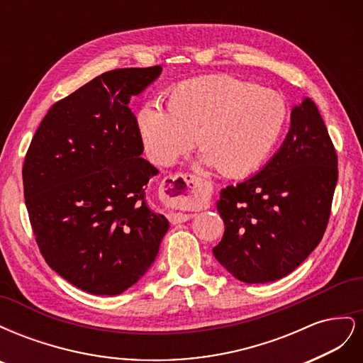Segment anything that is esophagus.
<instances>
[{"mask_svg": "<svg viewBox=\"0 0 363 363\" xmlns=\"http://www.w3.org/2000/svg\"><path fill=\"white\" fill-rule=\"evenodd\" d=\"M207 194L206 183L191 174H175L168 177L162 184V200L171 207H186L201 200ZM194 213L169 212L168 219L172 224L188 221Z\"/></svg>", "mask_w": 363, "mask_h": 363, "instance_id": "esophagus-1", "label": "esophagus"}]
</instances>
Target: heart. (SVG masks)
<instances>
[{
	"label": "heart",
	"instance_id": "obj_1",
	"mask_svg": "<svg viewBox=\"0 0 363 363\" xmlns=\"http://www.w3.org/2000/svg\"><path fill=\"white\" fill-rule=\"evenodd\" d=\"M167 111L155 103L139 108L136 123L150 160L168 167L196 138L203 160L227 177L260 168L288 124L284 98L233 75H207L172 86Z\"/></svg>",
	"mask_w": 363,
	"mask_h": 363
}]
</instances>
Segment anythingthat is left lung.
Segmentation results:
<instances>
[{
  "label": "left lung",
  "mask_w": 363,
  "mask_h": 363,
  "mask_svg": "<svg viewBox=\"0 0 363 363\" xmlns=\"http://www.w3.org/2000/svg\"><path fill=\"white\" fill-rule=\"evenodd\" d=\"M336 182L332 139L316 104L304 98L265 167L221 191L216 208L225 230L213 256L244 283L288 276L323 239Z\"/></svg>",
  "instance_id": "left-lung-1"
}]
</instances>
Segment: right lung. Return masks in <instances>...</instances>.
<instances>
[{
	"instance_id": "add662e5",
	"label": "right lung",
	"mask_w": 363,
	"mask_h": 363,
	"mask_svg": "<svg viewBox=\"0 0 363 363\" xmlns=\"http://www.w3.org/2000/svg\"><path fill=\"white\" fill-rule=\"evenodd\" d=\"M162 67L115 69L54 104L27 151L24 199L50 268L79 289L118 295L155 262L169 223L151 211L147 183L157 168L144 145L130 98Z\"/></svg>"
}]
</instances>
